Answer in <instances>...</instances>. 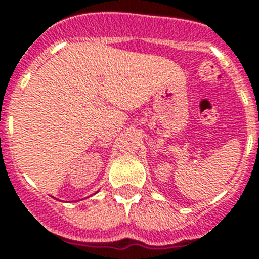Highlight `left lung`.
Here are the masks:
<instances>
[{"label": "left lung", "instance_id": "1", "mask_svg": "<svg viewBox=\"0 0 259 259\" xmlns=\"http://www.w3.org/2000/svg\"><path fill=\"white\" fill-rule=\"evenodd\" d=\"M258 144H259V138H258Z\"/></svg>", "mask_w": 259, "mask_h": 259}]
</instances>
